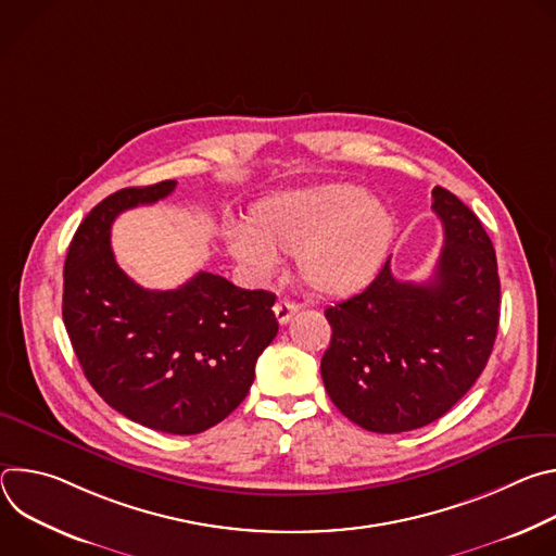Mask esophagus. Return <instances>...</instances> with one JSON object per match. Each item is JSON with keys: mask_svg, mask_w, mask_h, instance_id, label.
I'll return each mask as SVG.
<instances>
[{"mask_svg": "<svg viewBox=\"0 0 556 556\" xmlns=\"http://www.w3.org/2000/svg\"><path fill=\"white\" fill-rule=\"evenodd\" d=\"M275 316H277V321L281 324V326H286L292 316L296 314V309H299V305L294 303V301H288V299H279L277 303H275Z\"/></svg>", "mask_w": 556, "mask_h": 556, "instance_id": "obj_1", "label": "esophagus"}]
</instances>
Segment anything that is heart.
Listing matches in <instances>:
<instances>
[{
	"mask_svg": "<svg viewBox=\"0 0 556 556\" xmlns=\"http://www.w3.org/2000/svg\"><path fill=\"white\" fill-rule=\"evenodd\" d=\"M395 224L363 187L326 185L260 202L249 228H230L235 260L257 275H273L281 255H296L301 279L319 294L348 296L382 268Z\"/></svg>",
	"mask_w": 556,
	"mask_h": 556,
	"instance_id": "b5f03b06",
	"label": "heart"
}]
</instances>
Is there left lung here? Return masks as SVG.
I'll use <instances>...</instances> for the list:
<instances>
[{
  "instance_id": "1",
  "label": "left lung",
  "mask_w": 556,
  "mask_h": 556,
  "mask_svg": "<svg viewBox=\"0 0 556 556\" xmlns=\"http://www.w3.org/2000/svg\"><path fill=\"white\" fill-rule=\"evenodd\" d=\"M444 247L429 281H399L389 262L358 294L330 305L321 376L358 427L403 433L442 418L484 371L500 326L491 237L457 195L435 187Z\"/></svg>"
}]
</instances>
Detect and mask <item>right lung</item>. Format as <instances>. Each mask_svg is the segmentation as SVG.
I'll return each instance as SVG.
<instances>
[{"label":"right lung","instance_id":"obj_1","mask_svg":"<svg viewBox=\"0 0 556 556\" xmlns=\"http://www.w3.org/2000/svg\"><path fill=\"white\" fill-rule=\"evenodd\" d=\"M176 180L108 195L76 228L63 266V324L86 378L125 418L174 435L202 433L237 409L277 337L275 294L198 273L144 290L114 260L118 213L153 204Z\"/></svg>","mask_w":556,"mask_h":556}]
</instances>
